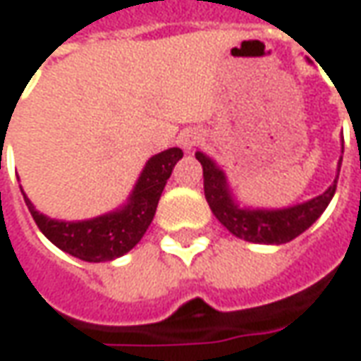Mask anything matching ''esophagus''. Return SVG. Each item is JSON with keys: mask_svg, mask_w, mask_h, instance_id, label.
Instances as JSON below:
<instances>
[{"mask_svg": "<svg viewBox=\"0 0 361 361\" xmlns=\"http://www.w3.org/2000/svg\"><path fill=\"white\" fill-rule=\"evenodd\" d=\"M202 141H204V135H202L200 131H196V129H188V131H185V133L180 135V143H183V147H185L186 151H192V149L198 147Z\"/></svg>", "mask_w": 361, "mask_h": 361, "instance_id": "34e87169", "label": "esophagus"}]
</instances>
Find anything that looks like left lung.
<instances>
[{"instance_id":"left-lung-1","label":"left lung","mask_w":361,"mask_h":361,"mask_svg":"<svg viewBox=\"0 0 361 361\" xmlns=\"http://www.w3.org/2000/svg\"><path fill=\"white\" fill-rule=\"evenodd\" d=\"M342 153H344V141H342ZM196 159L200 161L204 173L206 202L214 216L218 218V222L240 240L267 243V245L290 242L317 222L336 192L338 175L342 166V157H340L334 183L322 195L314 196L307 202L287 206V208H252V206H242L235 200L232 188L228 185L226 173L214 159L204 155L202 151L196 153Z\"/></svg>"}]
</instances>
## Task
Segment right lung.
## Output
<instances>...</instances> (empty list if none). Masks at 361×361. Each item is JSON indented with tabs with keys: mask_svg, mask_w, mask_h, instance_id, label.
I'll use <instances>...</instances> for the list:
<instances>
[{
	"mask_svg": "<svg viewBox=\"0 0 361 361\" xmlns=\"http://www.w3.org/2000/svg\"><path fill=\"white\" fill-rule=\"evenodd\" d=\"M180 159L183 151L178 147H171L151 157L143 166L128 202L114 212L102 214L90 220H54L35 208L23 188L21 195L39 230L59 250L90 263L118 259L129 250H133L143 238V233L147 232L153 222L159 198L163 195V188Z\"/></svg>",
	"mask_w": 361,
	"mask_h": 361,
	"instance_id": "right-lung-1",
	"label": "right lung"
}]
</instances>
